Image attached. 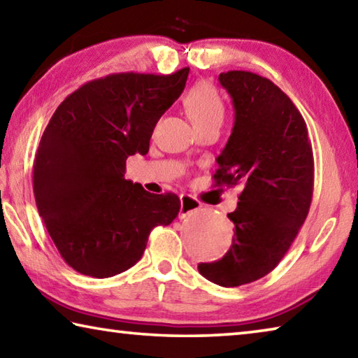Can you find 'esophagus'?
Wrapping results in <instances>:
<instances>
[{"label":"esophagus","instance_id":"1","mask_svg":"<svg viewBox=\"0 0 358 358\" xmlns=\"http://www.w3.org/2000/svg\"><path fill=\"white\" fill-rule=\"evenodd\" d=\"M202 203L197 201L196 197L189 196V194H181L180 196V217H186L197 210H201Z\"/></svg>","mask_w":358,"mask_h":358}]
</instances>
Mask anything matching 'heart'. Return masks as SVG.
I'll return each instance as SVG.
<instances>
[{"label": "heart", "mask_w": 358, "mask_h": 358, "mask_svg": "<svg viewBox=\"0 0 358 358\" xmlns=\"http://www.w3.org/2000/svg\"><path fill=\"white\" fill-rule=\"evenodd\" d=\"M183 106L191 121L197 129L208 124L222 123L226 107L217 90L211 83L199 82L187 90L183 98Z\"/></svg>", "instance_id": "obj_1"}]
</instances>
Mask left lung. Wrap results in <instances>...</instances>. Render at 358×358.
Instances as JSON below:
<instances>
[{
    "label": "left lung",
    "mask_w": 358,
    "mask_h": 358,
    "mask_svg": "<svg viewBox=\"0 0 358 358\" xmlns=\"http://www.w3.org/2000/svg\"><path fill=\"white\" fill-rule=\"evenodd\" d=\"M232 98L235 123L217 156L216 186H241L232 246L199 264V273L222 287L268 275L281 262L310 211L314 157L299 108L268 78L248 71L220 74Z\"/></svg>",
    "instance_id": "left-lung-1"
}]
</instances>
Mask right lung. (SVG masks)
I'll return each mask as SVG.
<instances>
[{
	"instance_id": "right-lung-1",
	"label": "right lung",
	"mask_w": 358,
	"mask_h": 358,
	"mask_svg": "<svg viewBox=\"0 0 358 358\" xmlns=\"http://www.w3.org/2000/svg\"><path fill=\"white\" fill-rule=\"evenodd\" d=\"M187 74L189 68L96 78L48 121L34 156V199L58 252L78 273H123L143 256L151 230L177 217L178 196L151 194L124 172L128 156L148 153L157 120L178 99Z\"/></svg>"
}]
</instances>
